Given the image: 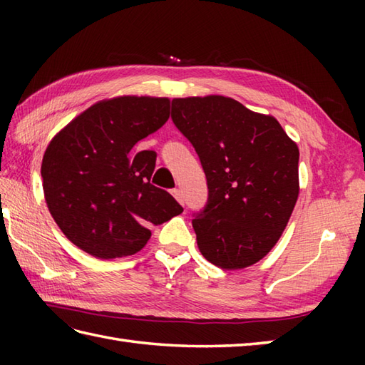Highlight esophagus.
Segmentation results:
<instances>
[{
  "instance_id": "obj_1",
  "label": "esophagus",
  "mask_w": 365,
  "mask_h": 365,
  "mask_svg": "<svg viewBox=\"0 0 365 365\" xmlns=\"http://www.w3.org/2000/svg\"><path fill=\"white\" fill-rule=\"evenodd\" d=\"M173 196L178 200V202L180 204H183V192H182V190H173Z\"/></svg>"
}]
</instances>
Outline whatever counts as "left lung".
Listing matches in <instances>:
<instances>
[{
    "label": "left lung",
    "mask_w": 365,
    "mask_h": 365,
    "mask_svg": "<svg viewBox=\"0 0 365 365\" xmlns=\"http://www.w3.org/2000/svg\"><path fill=\"white\" fill-rule=\"evenodd\" d=\"M175 127L204 168L208 200L192 220L200 254L242 269L273 250L299 195V150L273 115L222 96L173 100Z\"/></svg>",
    "instance_id": "left-lung-1"
}]
</instances>
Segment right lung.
Listing matches in <instances>:
<instances>
[{
  "mask_svg": "<svg viewBox=\"0 0 365 365\" xmlns=\"http://www.w3.org/2000/svg\"><path fill=\"white\" fill-rule=\"evenodd\" d=\"M169 98L123 96L88 108L56 133L42 160L48 210L63 234L97 259L141 251L150 227L180 215L168 191L153 187V150L135 144L165 125Z\"/></svg>",
  "mask_w": 365,
  "mask_h": 365,
  "instance_id": "add662e5",
  "label": "right lung"
}]
</instances>
